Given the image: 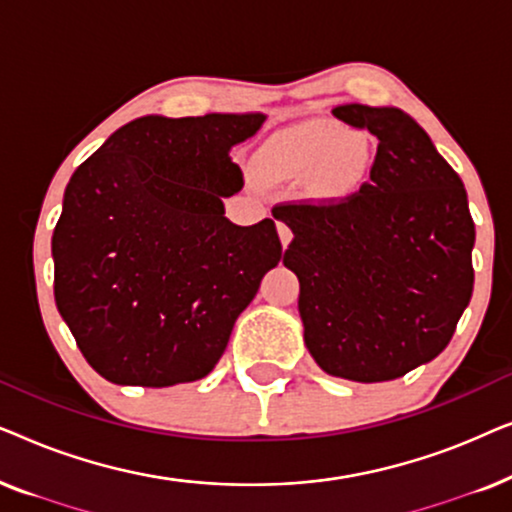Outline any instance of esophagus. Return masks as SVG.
Masks as SVG:
<instances>
[{"instance_id": "1", "label": "esophagus", "mask_w": 512, "mask_h": 512, "mask_svg": "<svg viewBox=\"0 0 512 512\" xmlns=\"http://www.w3.org/2000/svg\"><path fill=\"white\" fill-rule=\"evenodd\" d=\"M277 233H279V242H282V247H284V249L289 247V242L293 240L291 228L286 226V223H277Z\"/></svg>"}]
</instances>
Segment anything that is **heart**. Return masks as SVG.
Instances as JSON below:
<instances>
[{
    "label": "heart",
    "mask_w": 512,
    "mask_h": 512,
    "mask_svg": "<svg viewBox=\"0 0 512 512\" xmlns=\"http://www.w3.org/2000/svg\"><path fill=\"white\" fill-rule=\"evenodd\" d=\"M375 165L373 139L349 132L333 118H307L277 130L251 158V177L261 186L296 184L321 205L352 200L368 184Z\"/></svg>",
    "instance_id": "obj_1"
}]
</instances>
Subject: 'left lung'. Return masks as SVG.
Wrapping results in <instances>:
<instances>
[{"label": "left lung", "mask_w": 512, "mask_h": 512, "mask_svg": "<svg viewBox=\"0 0 512 512\" xmlns=\"http://www.w3.org/2000/svg\"><path fill=\"white\" fill-rule=\"evenodd\" d=\"M377 137L370 184L340 205H286L284 265L300 282L307 352L324 373L387 382L436 359L471 303L466 188L415 118L340 104Z\"/></svg>", "instance_id": "1"}]
</instances>
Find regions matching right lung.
Masks as SVG:
<instances>
[{
  "mask_svg": "<svg viewBox=\"0 0 512 512\" xmlns=\"http://www.w3.org/2000/svg\"><path fill=\"white\" fill-rule=\"evenodd\" d=\"M265 114L142 116L76 167L53 230L55 305L104 380L172 387L209 375L282 258L275 221L235 226L230 149Z\"/></svg>",
  "mask_w": 512,
  "mask_h": 512,
  "instance_id": "right-lung-1",
  "label": "right lung"
}]
</instances>
